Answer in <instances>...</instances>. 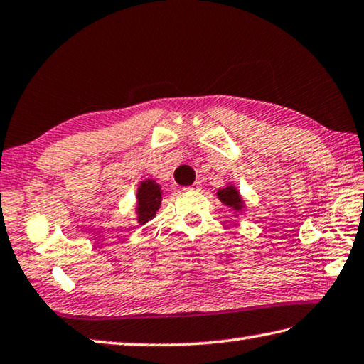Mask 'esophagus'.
Instances as JSON below:
<instances>
[{
  "mask_svg": "<svg viewBox=\"0 0 364 364\" xmlns=\"http://www.w3.org/2000/svg\"><path fill=\"white\" fill-rule=\"evenodd\" d=\"M200 189H202V184L199 181H196L193 186L184 188V191H188V193H197V191H200Z\"/></svg>",
  "mask_w": 364,
  "mask_h": 364,
  "instance_id": "esophagus-1",
  "label": "esophagus"
}]
</instances>
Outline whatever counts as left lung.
<instances>
[{"mask_svg":"<svg viewBox=\"0 0 364 364\" xmlns=\"http://www.w3.org/2000/svg\"><path fill=\"white\" fill-rule=\"evenodd\" d=\"M218 197H220V200L223 203L229 205V207H232L234 210L242 208V197L239 194V191L234 189V186H228L224 189H220L218 191Z\"/></svg>","mask_w":364,"mask_h":364,"instance_id":"obj_1","label":"left lung"}]
</instances>
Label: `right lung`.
<instances>
[{"mask_svg": "<svg viewBox=\"0 0 364 364\" xmlns=\"http://www.w3.org/2000/svg\"><path fill=\"white\" fill-rule=\"evenodd\" d=\"M136 211H138V223L144 224L156 216V211L161 207V186L153 180L141 181L136 194Z\"/></svg>", "mask_w": 364, "mask_h": 364, "instance_id": "1", "label": "right lung"}]
</instances>
